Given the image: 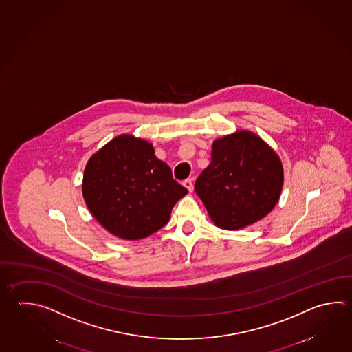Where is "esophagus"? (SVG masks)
<instances>
[{"label":"esophagus","instance_id":"obj_1","mask_svg":"<svg viewBox=\"0 0 352 352\" xmlns=\"http://www.w3.org/2000/svg\"><path fill=\"white\" fill-rule=\"evenodd\" d=\"M183 186H186V189H188V192H192V189H194V186H192V179H186L183 182Z\"/></svg>","mask_w":352,"mask_h":352}]
</instances>
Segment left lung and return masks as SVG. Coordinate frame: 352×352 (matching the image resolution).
Masks as SVG:
<instances>
[{
  "label": "left lung",
  "mask_w": 352,
  "mask_h": 352,
  "mask_svg": "<svg viewBox=\"0 0 352 352\" xmlns=\"http://www.w3.org/2000/svg\"><path fill=\"white\" fill-rule=\"evenodd\" d=\"M283 182L276 153L241 131L212 143V162L195 182V192L217 226L236 230L272 212Z\"/></svg>",
  "instance_id": "1"
}]
</instances>
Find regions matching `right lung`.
I'll return each mask as SVG.
<instances>
[{
	"label": "right lung",
	"mask_w": 352,
	"mask_h": 352,
	"mask_svg": "<svg viewBox=\"0 0 352 352\" xmlns=\"http://www.w3.org/2000/svg\"><path fill=\"white\" fill-rule=\"evenodd\" d=\"M82 190L93 217L126 240L160 230L188 192L155 157L152 144L132 135L114 138L88 160Z\"/></svg>",
	"instance_id": "add662e5"
}]
</instances>
